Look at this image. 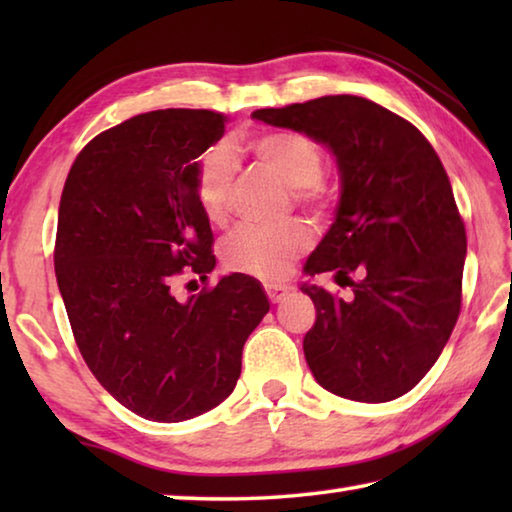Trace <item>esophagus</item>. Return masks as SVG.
Returning <instances> with one entry per match:
<instances>
[{
  "label": "esophagus",
  "mask_w": 512,
  "mask_h": 512,
  "mask_svg": "<svg viewBox=\"0 0 512 512\" xmlns=\"http://www.w3.org/2000/svg\"><path fill=\"white\" fill-rule=\"evenodd\" d=\"M289 287H284V284H266V293H268V300L271 302H282L284 298L289 296Z\"/></svg>",
  "instance_id": "esophagus-1"
}]
</instances>
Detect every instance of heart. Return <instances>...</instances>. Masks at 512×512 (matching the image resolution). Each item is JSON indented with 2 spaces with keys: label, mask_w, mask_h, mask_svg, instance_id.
Returning a JSON list of instances; mask_svg holds the SVG:
<instances>
[{
  "label": "heart",
  "mask_w": 512,
  "mask_h": 512,
  "mask_svg": "<svg viewBox=\"0 0 512 512\" xmlns=\"http://www.w3.org/2000/svg\"><path fill=\"white\" fill-rule=\"evenodd\" d=\"M248 151L262 167L271 169L293 189L300 203L325 207L327 189L323 176V151L311 137L291 131L255 135ZM235 160L223 149L207 153L196 169V201L210 223H223L228 216ZM309 246V230L298 221L282 225H241L223 241V264L235 273L259 280H280L289 271L293 257Z\"/></svg>",
  "instance_id": "heart-1"
}]
</instances>
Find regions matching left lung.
I'll list each match as a JSON object with an SVG mask.
<instances>
[{
	"mask_svg": "<svg viewBox=\"0 0 512 512\" xmlns=\"http://www.w3.org/2000/svg\"><path fill=\"white\" fill-rule=\"evenodd\" d=\"M253 119L311 137L332 153L341 196L307 275L334 273L348 300L302 282L316 323L305 350L325 391L391 402L427 375L461 311L465 228L436 151L379 103L332 94Z\"/></svg>",
	"mask_w": 512,
	"mask_h": 512,
	"instance_id": "1",
	"label": "left lung"
}]
</instances>
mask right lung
Listing matches in <instances>:
<instances>
[{
    "label": "right lung",
    "mask_w": 512,
    "mask_h": 512,
    "mask_svg": "<svg viewBox=\"0 0 512 512\" xmlns=\"http://www.w3.org/2000/svg\"><path fill=\"white\" fill-rule=\"evenodd\" d=\"M223 131L212 110L144 112L85 146L60 198L54 264L76 345L99 384L153 422L196 418L235 391L271 309L244 273L187 300L171 291L183 268L207 280L216 266L194 183Z\"/></svg>",
    "instance_id": "add662e5"
}]
</instances>
